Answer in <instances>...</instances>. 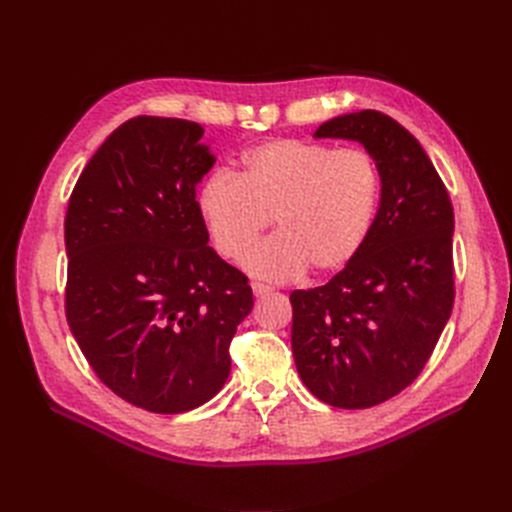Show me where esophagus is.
<instances>
[{"mask_svg":"<svg viewBox=\"0 0 512 512\" xmlns=\"http://www.w3.org/2000/svg\"><path fill=\"white\" fill-rule=\"evenodd\" d=\"M252 290H254V295H256V297H265V295H269V293H271L273 286H269V284H262V282H254V284H252Z\"/></svg>","mask_w":512,"mask_h":512,"instance_id":"1","label":"esophagus"}]
</instances>
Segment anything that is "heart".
I'll return each mask as SVG.
<instances>
[{"instance_id": "obj_1", "label": "heart", "mask_w": 512, "mask_h": 512, "mask_svg": "<svg viewBox=\"0 0 512 512\" xmlns=\"http://www.w3.org/2000/svg\"><path fill=\"white\" fill-rule=\"evenodd\" d=\"M196 202L215 247L234 260L274 215L281 230L245 256L258 278L288 280L308 265L331 273L362 250L379 202V170L362 148L271 140L243 157L241 176H206Z\"/></svg>"}]
</instances>
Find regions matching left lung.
<instances>
[{
  "label": "left lung",
  "instance_id": "1",
  "mask_svg": "<svg viewBox=\"0 0 512 512\" xmlns=\"http://www.w3.org/2000/svg\"><path fill=\"white\" fill-rule=\"evenodd\" d=\"M314 137L362 144L381 202L349 265L325 286L290 293V344L316 398L366 409L420 375L450 319L454 211L435 165L394 118L364 109L323 122Z\"/></svg>",
  "mask_w": 512,
  "mask_h": 512
}]
</instances>
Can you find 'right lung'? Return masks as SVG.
Segmentation results:
<instances>
[{
	"label": "right lung",
	"mask_w": 512,
	"mask_h": 512,
	"mask_svg": "<svg viewBox=\"0 0 512 512\" xmlns=\"http://www.w3.org/2000/svg\"><path fill=\"white\" fill-rule=\"evenodd\" d=\"M202 135L181 118L120 124L64 219L68 327L107 388L153 413L191 411L224 388L230 340L254 306L198 211L196 187L215 163Z\"/></svg>",
	"instance_id": "obj_1"
}]
</instances>
